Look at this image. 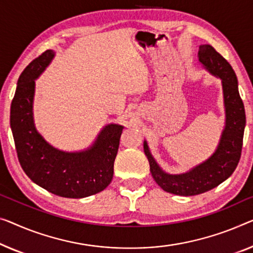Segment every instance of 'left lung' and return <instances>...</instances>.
I'll use <instances>...</instances> for the list:
<instances>
[{
  "mask_svg": "<svg viewBox=\"0 0 253 253\" xmlns=\"http://www.w3.org/2000/svg\"><path fill=\"white\" fill-rule=\"evenodd\" d=\"M199 61L223 83L226 126L216 152L185 174L169 175L161 170L144 142V152L153 179L166 192L183 197H193L212 190L234 172L242 152L246 127L244 104L237 88L236 75L231 65L211 45L200 46Z\"/></svg>",
  "mask_w": 253,
  "mask_h": 253,
  "instance_id": "8db88e82",
  "label": "left lung"
}]
</instances>
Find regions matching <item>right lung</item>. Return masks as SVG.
<instances>
[{"mask_svg": "<svg viewBox=\"0 0 253 253\" xmlns=\"http://www.w3.org/2000/svg\"><path fill=\"white\" fill-rule=\"evenodd\" d=\"M54 52L46 50L25 68L18 79L11 103L10 125L19 163L30 179L55 195L81 199L103 191L114 177L123 126H105L95 143L83 152H63L37 133L33 122L35 79L51 62Z\"/></svg>", "mask_w": 253, "mask_h": 253, "instance_id": "1", "label": "right lung"}]
</instances>
